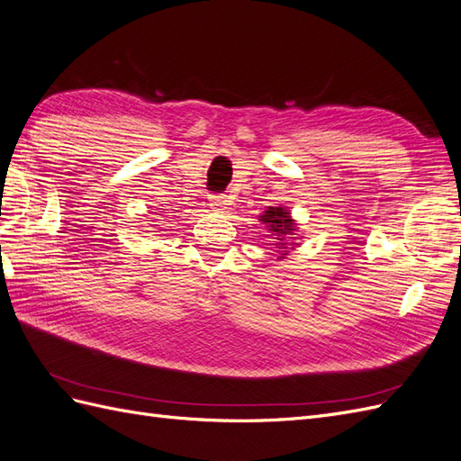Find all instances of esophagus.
<instances>
[{"label":"esophagus","mask_w":461,"mask_h":461,"mask_svg":"<svg viewBox=\"0 0 461 461\" xmlns=\"http://www.w3.org/2000/svg\"><path fill=\"white\" fill-rule=\"evenodd\" d=\"M211 203V207H213V211H221V213H222V211H227L229 209V197L227 195H211V200H209Z\"/></svg>","instance_id":"1"}]
</instances>
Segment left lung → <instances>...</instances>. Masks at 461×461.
<instances>
[{"instance_id":"obj_1","label":"left lung","mask_w":461,"mask_h":461,"mask_svg":"<svg viewBox=\"0 0 461 461\" xmlns=\"http://www.w3.org/2000/svg\"><path fill=\"white\" fill-rule=\"evenodd\" d=\"M261 225H266L271 236H276L277 248L283 252H287V246L296 244L291 240L293 230H296V222L291 219V213L285 207H267L264 215H259ZM285 256V254H283Z\"/></svg>"}]
</instances>
